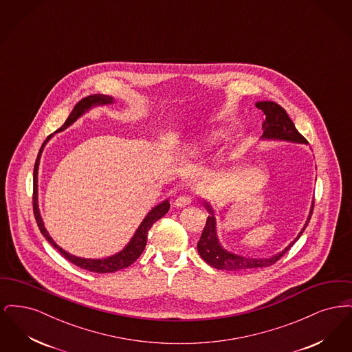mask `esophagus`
<instances>
[{
    "instance_id": "34e87169",
    "label": "esophagus",
    "mask_w": 352,
    "mask_h": 352,
    "mask_svg": "<svg viewBox=\"0 0 352 352\" xmlns=\"http://www.w3.org/2000/svg\"><path fill=\"white\" fill-rule=\"evenodd\" d=\"M190 203H191V197H188V195H181L175 199L177 207H184V206H188Z\"/></svg>"
}]
</instances>
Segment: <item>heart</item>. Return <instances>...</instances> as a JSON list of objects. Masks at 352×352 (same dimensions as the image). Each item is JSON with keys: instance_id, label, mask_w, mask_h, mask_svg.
Wrapping results in <instances>:
<instances>
[{"instance_id": "heart-1", "label": "heart", "mask_w": 352, "mask_h": 352, "mask_svg": "<svg viewBox=\"0 0 352 352\" xmlns=\"http://www.w3.org/2000/svg\"><path fill=\"white\" fill-rule=\"evenodd\" d=\"M219 141V134L212 133L208 134L207 137H204L203 140L201 141V148H204V149H208V148H211L214 144H217Z\"/></svg>"}]
</instances>
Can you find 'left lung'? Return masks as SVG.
<instances>
[{
    "label": "left lung",
    "instance_id": "8db88e82",
    "mask_svg": "<svg viewBox=\"0 0 352 352\" xmlns=\"http://www.w3.org/2000/svg\"><path fill=\"white\" fill-rule=\"evenodd\" d=\"M256 107L265 113V121L263 122V129H264L263 137L264 138L285 140V141L307 144L306 138L296 129L293 121L290 120L289 115L286 113V111L281 105H278L277 102H273V101H260V102H256ZM204 206L207 207L210 215L207 218L204 230L201 232V239L197 245L198 252H199L201 258L208 265L219 269V270H231V272H248L252 269L267 268V267L276 264L303 234L305 228L307 227V224L311 219L313 210H314V203H313L305 227L302 228L300 234L296 237V240L292 244H289L284 251L277 253L276 256H272L270 258H247V257H241V256H237L231 252L223 250V247L219 243L218 236H217V221L214 217V211L208 203H204Z\"/></svg>",
    "mask_w": 352,
    "mask_h": 352
}]
</instances>
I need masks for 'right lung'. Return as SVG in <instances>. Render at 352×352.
<instances>
[{
	"label": "right lung",
	"instance_id": "obj_1",
	"mask_svg": "<svg viewBox=\"0 0 352 352\" xmlns=\"http://www.w3.org/2000/svg\"><path fill=\"white\" fill-rule=\"evenodd\" d=\"M113 101L112 98L109 96H105V95H89L87 98H84L82 100L79 101L72 112L69 113L66 122L56 131V132H60L63 129H66L68 125H71L74 121H76V118H80L83 115L85 111H88L91 107L94 105H101V104H111ZM49 140V138H47ZM47 140L43 142L41 151L38 153V157L35 160V165H34V178H33V211L34 217L36 220V224L39 227V231L42 232V234L47 239V241L50 243L51 245L54 248H56L59 253L67 258L68 261H71L72 264H75L76 267L79 268L85 269V270H89V272H95V273H112V272H116L120 269L126 268L129 265H132L134 261L141 256V253L145 250L146 247V241H148V232L151 228V226L158 220V219L162 218L170 208V203L168 201H162L161 204H158L157 207H154L151 210V212L146 215V218L142 220V223L140 224L138 230L135 231L131 243L122 250V251L115 254V256H111V257H107V258H99V260H92V258H82V257H76V256H72L66 251H63L59 245L55 244V241L50 237V234H47L45 226H43V221L42 218L39 215V210H38V184H36V179H38V165H39V158H41V154L43 151V146L47 142Z\"/></svg>",
	"mask_w": 352,
	"mask_h": 352
}]
</instances>
